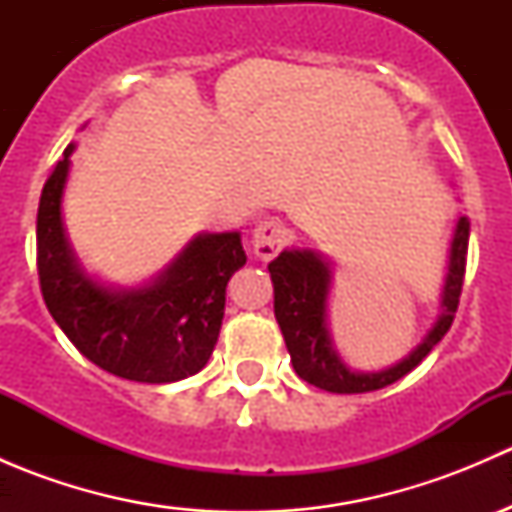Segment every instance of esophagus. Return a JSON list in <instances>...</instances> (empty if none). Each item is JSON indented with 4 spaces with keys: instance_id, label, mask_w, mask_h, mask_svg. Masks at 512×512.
Wrapping results in <instances>:
<instances>
[{
    "instance_id": "34e87169",
    "label": "esophagus",
    "mask_w": 512,
    "mask_h": 512,
    "mask_svg": "<svg viewBox=\"0 0 512 512\" xmlns=\"http://www.w3.org/2000/svg\"><path fill=\"white\" fill-rule=\"evenodd\" d=\"M287 230L280 220H260L252 230V250L260 260H272L285 247Z\"/></svg>"
}]
</instances>
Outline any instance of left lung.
<instances>
[{
    "label": "left lung",
    "instance_id": "8db88e82",
    "mask_svg": "<svg viewBox=\"0 0 512 512\" xmlns=\"http://www.w3.org/2000/svg\"><path fill=\"white\" fill-rule=\"evenodd\" d=\"M468 237H471V220L461 215L453 227L451 247H448V267L443 277L436 322L416 344L414 352L381 371L352 369L334 344L332 329H329V294H332L334 282L332 262L322 252L309 250V247L282 250L267 270L275 285L277 324H280L299 379L332 394H366V391L384 389L416 369L426 359V354L446 337L456 317L463 275H466Z\"/></svg>",
    "mask_w": 512,
    "mask_h": 512
}]
</instances>
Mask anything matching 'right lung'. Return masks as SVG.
I'll use <instances>...</instances> for the list:
<instances>
[{
	"instance_id": "obj_1",
	"label": "right lung",
	"mask_w": 512,
	"mask_h": 512,
	"mask_svg": "<svg viewBox=\"0 0 512 512\" xmlns=\"http://www.w3.org/2000/svg\"><path fill=\"white\" fill-rule=\"evenodd\" d=\"M74 151L69 143L36 215V265L51 317L86 359L113 376L170 384L198 374L218 344L227 282L247 262L242 235L200 232L143 285H106L86 272L64 227Z\"/></svg>"
}]
</instances>
